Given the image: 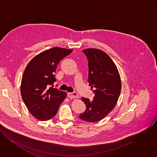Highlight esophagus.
Here are the masks:
<instances>
[{"mask_svg":"<svg viewBox=\"0 0 157 157\" xmlns=\"http://www.w3.org/2000/svg\"><path fill=\"white\" fill-rule=\"evenodd\" d=\"M67 96L69 98H79V95L78 93H75V92H73V93H68Z\"/></svg>","mask_w":157,"mask_h":157,"instance_id":"1","label":"esophagus"}]
</instances>
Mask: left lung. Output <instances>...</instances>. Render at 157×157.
<instances>
[{"mask_svg": "<svg viewBox=\"0 0 157 157\" xmlns=\"http://www.w3.org/2000/svg\"><path fill=\"white\" fill-rule=\"evenodd\" d=\"M82 52L88 61L89 85L95 90L93 101L82 97L86 110L79 118L95 122L101 120L115 107L120 95L121 81L118 70L108 55L98 49H85Z\"/></svg>", "mask_w": 157, "mask_h": 157, "instance_id": "8db88e82", "label": "left lung"}]
</instances>
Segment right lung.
Instances as JSON below:
<instances>
[{
  "label": "right lung",
  "mask_w": 157,
  "mask_h": 157,
  "mask_svg": "<svg viewBox=\"0 0 157 157\" xmlns=\"http://www.w3.org/2000/svg\"><path fill=\"white\" fill-rule=\"evenodd\" d=\"M72 51L59 47L49 49L33 57L24 70L21 95L31 114L40 121L53 118L67 96L66 92L49 86L56 81L54 74L59 62Z\"/></svg>",
  "instance_id": "obj_1"
}]
</instances>
